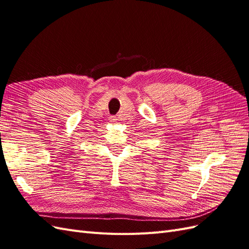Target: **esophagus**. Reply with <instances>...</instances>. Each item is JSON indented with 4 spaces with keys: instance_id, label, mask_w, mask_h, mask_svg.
I'll list each match as a JSON object with an SVG mask.
<instances>
[{
    "instance_id": "34e87169",
    "label": "esophagus",
    "mask_w": 249,
    "mask_h": 249,
    "mask_svg": "<svg viewBox=\"0 0 249 249\" xmlns=\"http://www.w3.org/2000/svg\"><path fill=\"white\" fill-rule=\"evenodd\" d=\"M109 121H110V122H113V123H115V122L117 121V118H116L115 116H111V117H109Z\"/></svg>"
}]
</instances>
